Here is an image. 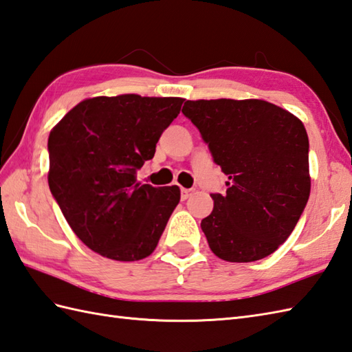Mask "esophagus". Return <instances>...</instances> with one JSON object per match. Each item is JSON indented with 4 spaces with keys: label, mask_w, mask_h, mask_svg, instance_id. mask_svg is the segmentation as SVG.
Here are the masks:
<instances>
[{
    "label": "esophagus",
    "mask_w": 352,
    "mask_h": 352,
    "mask_svg": "<svg viewBox=\"0 0 352 352\" xmlns=\"http://www.w3.org/2000/svg\"><path fill=\"white\" fill-rule=\"evenodd\" d=\"M192 193H193L192 189H182V199H183V201L189 199L190 196H192Z\"/></svg>",
    "instance_id": "1"
}]
</instances>
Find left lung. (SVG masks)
Returning a JSON list of instances; mask_svg holds the SVG:
<instances>
[{
    "instance_id": "8db88e82",
    "label": "left lung",
    "mask_w": 352,
    "mask_h": 352,
    "mask_svg": "<svg viewBox=\"0 0 352 352\" xmlns=\"http://www.w3.org/2000/svg\"><path fill=\"white\" fill-rule=\"evenodd\" d=\"M230 182L201 228L216 256L263 259L296 228L309 199V138L297 117L265 100H187L182 111Z\"/></svg>"
}]
</instances>
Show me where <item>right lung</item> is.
Returning <instances> with one entry per match:
<instances>
[{
	"mask_svg": "<svg viewBox=\"0 0 352 352\" xmlns=\"http://www.w3.org/2000/svg\"><path fill=\"white\" fill-rule=\"evenodd\" d=\"M179 97H93L65 113L47 139V183L70 228L116 261L151 255L179 202L178 186L153 187L136 173L182 109Z\"/></svg>",
	"mask_w": 352,
	"mask_h": 352,
	"instance_id": "1",
	"label": "right lung"
}]
</instances>
